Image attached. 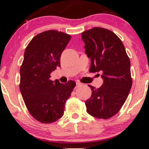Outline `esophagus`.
<instances>
[{
	"instance_id": "obj_1",
	"label": "esophagus",
	"mask_w": 149,
	"mask_h": 149,
	"mask_svg": "<svg viewBox=\"0 0 149 149\" xmlns=\"http://www.w3.org/2000/svg\"><path fill=\"white\" fill-rule=\"evenodd\" d=\"M81 85H82L81 83H79V82H77V83H76V88H78V87L80 86Z\"/></svg>"
}]
</instances>
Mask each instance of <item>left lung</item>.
I'll return each mask as SVG.
<instances>
[{"label": "left lung", "instance_id": "1", "mask_svg": "<svg viewBox=\"0 0 149 149\" xmlns=\"http://www.w3.org/2000/svg\"><path fill=\"white\" fill-rule=\"evenodd\" d=\"M81 38L90 58V71L101 72L104 80L100 88L89 85L92 95L85 102L87 112L97 118H110L119 111L130 91V61L122 41L111 31L94 27L83 32Z\"/></svg>", "mask_w": 149, "mask_h": 149}]
</instances>
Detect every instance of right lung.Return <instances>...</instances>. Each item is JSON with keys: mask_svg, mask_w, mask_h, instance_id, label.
<instances>
[{"mask_svg": "<svg viewBox=\"0 0 149 149\" xmlns=\"http://www.w3.org/2000/svg\"><path fill=\"white\" fill-rule=\"evenodd\" d=\"M69 34L49 30L33 38L25 49L20 68L19 89L29 112L42 123H52L64 115L65 102L76 83L50 80L60 66V57L71 40Z\"/></svg>", "mask_w": 149, "mask_h": 149, "instance_id": "right-lung-1", "label": "right lung"}]
</instances>
